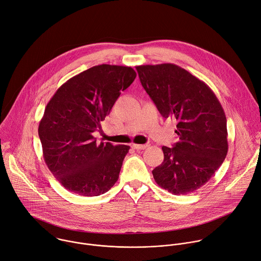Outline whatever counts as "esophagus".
<instances>
[{"instance_id":"obj_1","label":"esophagus","mask_w":261,"mask_h":261,"mask_svg":"<svg viewBox=\"0 0 261 261\" xmlns=\"http://www.w3.org/2000/svg\"><path fill=\"white\" fill-rule=\"evenodd\" d=\"M147 146H148L147 144H135V143L132 144V147H133L134 149H144V148H146Z\"/></svg>"}]
</instances>
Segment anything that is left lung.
I'll use <instances>...</instances> for the list:
<instances>
[{"mask_svg": "<svg viewBox=\"0 0 261 261\" xmlns=\"http://www.w3.org/2000/svg\"><path fill=\"white\" fill-rule=\"evenodd\" d=\"M141 85L164 118L177 122L179 140L163 146L164 161L152 170L159 187L188 195L206 185L227 149L226 118L214 92L203 81L172 63L136 66Z\"/></svg>", "mask_w": 261, "mask_h": 261, "instance_id": "8db88e82", "label": "left lung"}]
</instances>
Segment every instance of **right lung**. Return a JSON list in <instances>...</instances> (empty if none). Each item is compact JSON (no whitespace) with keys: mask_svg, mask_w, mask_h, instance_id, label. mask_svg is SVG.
<instances>
[{"mask_svg":"<svg viewBox=\"0 0 261 261\" xmlns=\"http://www.w3.org/2000/svg\"><path fill=\"white\" fill-rule=\"evenodd\" d=\"M135 77L130 66L95 65L66 81L48 102L38 130L43 155L67 191L94 197L117 182L130 146L98 144L93 133Z\"/></svg>","mask_w":261,"mask_h":261,"instance_id":"1","label":"right lung"}]
</instances>
